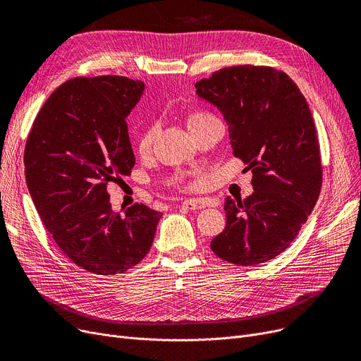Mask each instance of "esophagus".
I'll use <instances>...</instances> for the list:
<instances>
[{"label": "esophagus", "mask_w": 361, "mask_h": 361, "mask_svg": "<svg viewBox=\"0 0 361 361\" xmlns=\"http://www.w3.org/2000/svg\"><path fill=\"white\" fill-rule=\"evenodd\" d=\"M181 204L185 207V209L196 211V209H203V207H206L209 203L203 199H190V200H184Z\"/></svg>", "instance_id": "34e87169"}]
</instances>
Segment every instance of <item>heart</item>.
<instances>
[{"instance_id": "1", "label": "heart", "mask_w": 361, "mask_h": 361, "mask_svg": "<svg viewBox=\"0 0 361 361\" xmlns=\"http://www.w3.org/2000/svg\"><path fill=\"white\" fill-rule=\"evenodd\" d=\"M209 117H212V116H209V114H204V112H195V114H192L190 117H188V126H192V124L199 123V121H203V120L209 118ZM155 130H157V128H155V126H150V127H147V128L142 133V136L139 137V149H140V150H146V149H149V146H150L152 140H154Z\"/></svg>"}]
</instances>
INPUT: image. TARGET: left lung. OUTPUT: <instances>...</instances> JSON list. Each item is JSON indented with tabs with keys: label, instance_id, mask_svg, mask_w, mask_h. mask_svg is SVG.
Returning <instances> with one entry per match:
<instances>
[{
	"label": "left lung",
	"instance_id": "1",
	"mask_svg": "<svg viewBox=\"0 0 361 361\" xmlns=\"http://www.w3.org/2000/svg\"><path fill=\"white\" fill-rule=\"evenodd\" d=\"M228 126L234 157L252 169L253 193L226 197V225L212 252L241 267L288 249L307 221L322 187L316 127L306 98L288 75L264 66H234L196 85Z\"/></svg>",
	"mask_w": 361,
	"mask_h": 361
}]
</instances>
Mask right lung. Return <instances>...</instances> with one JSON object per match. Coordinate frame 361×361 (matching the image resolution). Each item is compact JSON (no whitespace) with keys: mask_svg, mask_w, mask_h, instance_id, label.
I'll use <instances>...</instances> for the list:
<instances>
[{"mask_svg":"<svg viewBox=\"0 0 361 361\" xmlns=\"http://www.w3.org/2000/svg\"><path fill=\"white\" fill-rule=\"evenodd\" d=\"M145 83L121 75L75 78L37 114L25 147L29 193L48 233L82 269L116 275L154 243L161 212L133 204L114 212L106 185L135 166L126 118Z\"/></svg>","mask_w":361,"mask_h":361,"instance_id":"obj_1","label":"right lung"}]
</instances>
